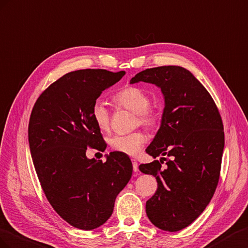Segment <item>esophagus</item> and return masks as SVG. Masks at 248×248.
<instances>
[{
	"label": "esophagus",
	"mask_w": 248,
	"mask_h": 248,
	"mask_svg": "<svg viewBox=\"0 0 248 248\" xmlns=\"http://www.w3.org/2000/svg\"><path fill=\"white\" fill-rule=\"evenodd\" d=\"M132 164H133V170L137 171L138 170V163L135 159H132Z\"/></svg>",
	"instance_id": "1"
}]
</instances>
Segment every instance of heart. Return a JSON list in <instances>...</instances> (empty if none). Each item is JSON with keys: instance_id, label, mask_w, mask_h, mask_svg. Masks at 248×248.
Returning <instances> with one entry per match:
<instances>
[{"instance_id": "heart-1", "label": "heart", "mask_w": 248, "mask_h": 248, "mask_svg": "<svg viewBox=\"0 0 248 248\" xmlns=\"http://www.w3.org/2000/svg\"><path fill=\"white\" fill-rule=\"evenodd\" d=\"M113 103L119 108L135 113V124L154 126L157 123V114L150 107L151 97L146 91L136 86H126L113 95ZM91 117L97 128L106 131L110 125V112L105 104L96 101L91 107ZM147 137L143 132L137 131L124 135H114L109 139L112 150L129 155H136L146 143Z\"/></svg>"}]
</instances>
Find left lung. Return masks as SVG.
Here are the masks:
<instances>
[{"label":"left lung","mask_w":248,"mask_h":248,"mask_svg":"<svg viewBox=\"0 0 248 248\" xmlns=\"http://www.w3.org/2000/svg\"><path fill=\"white\" fill-rule=\"evenodd\" d=\"M139 82L158 86L165 103L160 129L145 150L153 158L163 157L139 166L158 183L146 202V215L160 230L178 232L192 223L214 195L224 148L221 116L208 90L186 68H147L130 81ZM162 159L167 167H161Z\"/></svg>","instance_id":"left-lung-1"}]
</instances>
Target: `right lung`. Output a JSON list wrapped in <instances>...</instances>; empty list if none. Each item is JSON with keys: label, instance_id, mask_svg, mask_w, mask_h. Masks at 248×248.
<instances>
[{"label": "right lung", "instance_id": "right-lung-1", "mask_svg": "<svg viewBox=\"0 0 248 248\" xmlns=\"http://www.w3.org/2000/svg\"><path fill=\"white\" fill-rule=\"evenodd\" d=\"M125 72L81 69L61 77L40 94L28 128L38 180L48 202L70 225L90 231L112 215L116 196L129 183L128 155L113 152L106 162L88 159L87 147L106 150L91 107Z\"/></svg>", "mask_w": 248, "mask_h": 248}]
</instances>
